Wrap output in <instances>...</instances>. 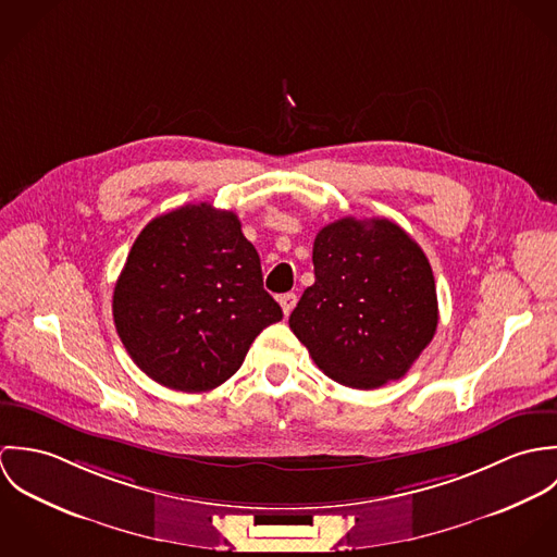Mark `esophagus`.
Masks as SVG:
<instances>
[{"label": "esophagus", "mask_w": 557, "mask_h": 557, "mask_svg": "<svg viewBox=\"0 0 557 557\" xmlns=\"http://www.w3.org/2000/svg\"><path fill=\"white\" fill-rule=\"evenodd\" d=\"M278 302H281L283 313H285V315H289V313L294 311V307L298 305V296H296V294H283V296L278 298Z\"/></svg>", "instance_id": "34e87169"}]
</instances>
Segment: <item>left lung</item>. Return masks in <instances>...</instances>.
<instances>
[{"label":"left lung","instance_id":"left-lung-1","mask_svg":"<svg viewBox=\"0 0 557 557\" xmlns=\"http://www.w3.org/2000/svg\"><path fill=\"white\" fill-rule=\"evenodd\" d=\"M313 265L289 327L319 369L358 391L403 377L440 319L422 248L388 219L345 216L319 232Z\"/></svg>","mask_w":557,"mask_h":557}]
</instances>
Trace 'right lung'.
I'll return each instance as SVG.
<instances>
[{"instance_id": "1", "label": "right lung", "mask_w": 557, "mask_h": 557, "mask_svg": "<svg viewBox=\"0 0 557 557\" xmlns=\"http://www.w3.org/2000/svg\"><path fill=\"white\" fill-rule=\"evenodd\" d=\"M281 319L238 216L210 203L150 221L113 292L115 330L135 364L182 393L227 382L257 334Z\"/></svg>"}]
</instances>
